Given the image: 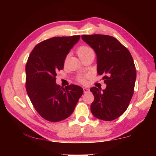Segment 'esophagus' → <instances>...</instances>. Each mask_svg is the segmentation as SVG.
Here are the masks:
<instances>
[{"label":"esophagus","instance_id":"esophagus-1","mask_svg":"<svg viewBox=\"0 0 156 156\" xmlns=\"http://www.w3.org/2000/svg\"><path fill=\"white\" fill-rule=\"evenodd\" d=\"M83 91H84V93H88V92L89 91V89L88 88L84 87L83 88Z\"/></svg>","mask_w":156,"mask_h":156}]
</instances>
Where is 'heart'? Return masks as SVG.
<instances>
[{"instance_id": "1", "label": "heart", "mask_w": 156, "mask_h": 156, "mask_svg": "<svg viewBox=\"0 0 156 156\" xmlns=\"http://www.w3.org/2000/svg\"><path fill=\"white\" fill-rule=\"evenodd\" d=\"M93 51V50H92L90 47H89L87 46H85V45H83V46H81L79 47L77 50V54L78 55L79 58L84 56V55H85L87 54H88L89 52H91ZM86 78H87V76H78L77 78H76V80H77L79 83L83 84L85 83V80H86Z\"/></svg>"}]
</instances>
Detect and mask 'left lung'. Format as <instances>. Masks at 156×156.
Here are the masks:
<instances>
[{
	"label": "left lung",
	"instance_id": "obj_1",
	"mask_svg": "<svg viewBox=\"0 0 156 156\" xmlns=\"http://www.w3.org/2000/svg\"><path fill=\"white\" fill-rule=\"evenodd\" d=\"M83 40L97 55V72L103 75L106 89H90L94 100L91 112L98 119L112 121L122 115L133 95L136 66L127 48L114 37L93 34L83 35Z\"/></svg>",
	"mask_w": 156,
	"mask_h": 156
}]
</instances>
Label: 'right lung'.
I'll list each match as a JSON object with an SVG mask.
<instances>
[{
    "instance_id": "add662e5",
    "label": "right lung",
    "mask_w": 156,
    "mask_h": 156,
    "mask_svg": "<svg viewBox=\"0 0 156 156\" xmlns=\"http://www.w3.org/2000/svg\"><path fill=\"white\" fill-rule=\"evenodd\" d=\"M80 36L54 37L36 44L25 67L26 90L36 112L44 120L58 122L72 115L83 89L75 84L65 88L56 83V73Z\"/></svg>"
}]
</instances>
